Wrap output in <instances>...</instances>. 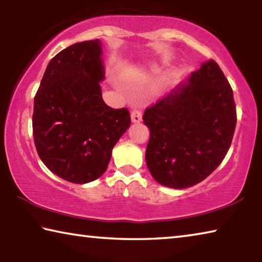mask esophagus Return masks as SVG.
Returning <instances> with one entry per match:
<instances>
[{
    "label": "esophagus",
    "instance_id": "1",
    "mask_svg": "<svg viewBox=\"0 0 262 262\" xmlns=\"http://www.w3.org/2000/svg\"><path fill=\"white\" fill-rule=\"evenodd\" d=\"M142 120V113L139 110H134L132 112V121L133 122H140Z\"/></svg>",
    "mask_w": 262,
    "mask_h": 262
}]
</instances>
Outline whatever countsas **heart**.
I'll list each match as a JSON object with an SVG mask.
<instances>
[{
    "label": "heart",
    "mask_w": 262,
    "mask_h": 262,
    "mask_svg": "<svg viewBox=\"0 0 262 262\" xmlns=\"http://www.w3.org/2000/svg\"><path fill=\"white\" fill-rule=\"evenodd\" d=\"M150 67H151V68H155V64H150Z\"/></svg>",
    "instance_id": "obj_1"
}]
</instances>
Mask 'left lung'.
Returning a JSON list of instances; mask_svg holds the SVG:
<instances>
[{"label": "left lung", "mask_w": 262, "mask_h": 262, "mask_svg": "<svg viewBox=\"0 0 262 262\" xmlns=\"http://www.w3.org/2000/svg\"><path fill=\"white\" fill-rule=\"evenodd\" d=\"M150 129L145 162L152 178L183 189L206 179L223 161L237 123L233 92L209 60L156 105L145 110Z\"/></svg>", "instance_id": "8db88e82"}]
</instances>
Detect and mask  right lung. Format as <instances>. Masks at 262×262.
I'll return each instance as SVG.
<instances>
[{
  "mask_svg": "<svg viewBox=\"0 0 262 262\" xmlns=\"http://www.w3.org/2000/svg\"><path fill=\"white\" fill-rule=\"evenodd\" d=\"M99 39L76 42L50 61L33 107V137L48 170L74 184L105 173L119 139L130 126L127 108L101 97L105 78Z\"/></svg>",
  "mask_w": 262,
  "mask_h": 262,
  "instance_id": "obj_1",
  "label": "right lung"
}]
</instances>
